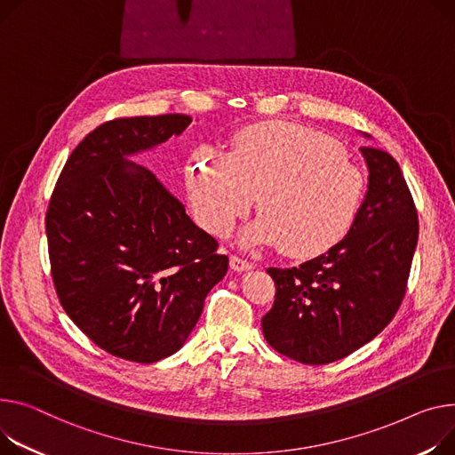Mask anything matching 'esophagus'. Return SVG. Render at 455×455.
<instances>
[{
  "instance_id": "34e87169",
  "label": "esophagus",
  "mask_w": 455,
  "mask_h": 455,
  "mask_svg": "<svg viewBox=\"0 0 455 455\" xmlns=\"http://www.w3.org/2000/svg\"><path fill=\"white\" fill-rule=\"evenodd\" d=\"M230 268L235 270V272H245V270H251L254 268V265L243 258L239 256H230Z\"/></svg>"
}]
</instances>
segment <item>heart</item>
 I'll use <instances>...</instances> for the list:
<instances>
[{"label": "heart", "instance_id": "b5f03b06", "mask_svg": "<svg viewBox=\"0 0 455 455\" xmlns=\"http://www.w3.org/2000/svg\"><path fill=\"white\" fill-rule=\"evenodd\" d=\"M188 192L196 220L218 237L228 235L259 196L263 216L239 234L241 245H282L289 256L315 258L351 232L366 179L337 140L275 120L239 132L232 156L196 149Z\"/></svg>", "mask_w": 455, "mask_h": 455}]
</instances>
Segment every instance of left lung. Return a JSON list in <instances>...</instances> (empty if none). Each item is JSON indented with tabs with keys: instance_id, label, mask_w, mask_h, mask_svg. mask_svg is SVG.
<instances>
[{
	"instance_id": "8db88e82",
	"label": "left lung",
	"mask_w": 455,
	"mask_h": 455,
	"mask_svg": "<svg viewBox=\"0 0 455 455\" xmlns=\"http://www.w3.org/2000/svg\"><path fill=\"white\" fill-rule=\"evenodd\" d=\"M360 154L368 190L346 239L299 267L267 268L276 296L261 318L263 335L301 364H329L371 342L406 292L417 212L397 161L375 148Z\"/></svg>"
}]
</instances>
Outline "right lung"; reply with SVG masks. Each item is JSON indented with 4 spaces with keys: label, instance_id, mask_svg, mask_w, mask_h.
<instances>
[{
    "label": "right lung",
    "instance_id": "obj_1",
    "mask_svg": "<svg viewBox=\"0 0 455 455\" xmlns=\"http://www.w3.org/2000/svg\"><path fill=\"white\" fill-rule=\"evenodd\" d=\"M190 123L173 113L99 126L68 159L45 218L60 304L99 347L140 364L185 346L228 268L183 203L130 161Z\"/></svg>",
    "mask_w": 455,
    "mask_h": 455
}]
</instances>
